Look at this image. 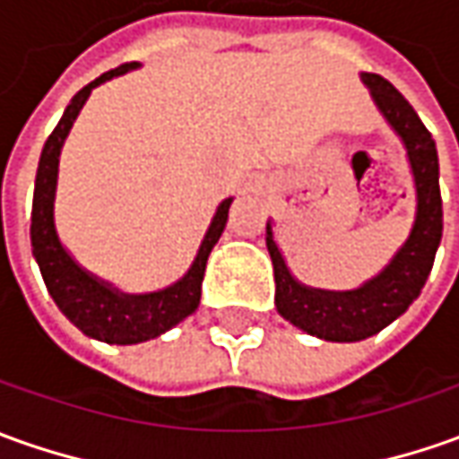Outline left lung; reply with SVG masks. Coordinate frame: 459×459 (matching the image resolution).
<instances>
[{
  "label": "left lung",
  "instance_id": "left-lung-1",
  "mask_svg": "<svg viewBox=\"0 0 459 459\" xmlns=\"http://www.w3.org/2000/svg\"><path fill=\"white\" fill-rule=\"evenodd\" d=\"M361 80L372 90L374 102L386 123L397 130L407 145L417 186V218L407 243L377 279L357 291H321L301 286L289 273L271 226H266L279 314L299 329L326 342H359L382 332L386 324L404 314L422 291L442 241L439 160L432 133L417 117L412 105L402 98L400 90L382 74L364 73Z\"/></svg>",
  "mask_w": 459,
  "mask_h": 459
}]
</instances>
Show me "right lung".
Returning <instances> with one entry per match:
<instances>
[{
	"mask_svg": "<svg viewBox=\"0 0 459 459\" xmlns=\"http://www.w3.org/2000/svg\"><path fill=\"white\" fill-rule=\"evenodd\" d=\"M138 62H125L120 67H115L110 73L100 74L98 80H92L85 85L73 102L67 105V110L62 115L57 127L52 130V135L47 138L42 155H39V168L34 178V201H32V226H30V238H32V254L39 264L42 279L49 296L55 299L59 311L73 321L80 332L87 336H95L100 342L108 344H138L148 342L152 336H160L170 326H176L178 321H183L188 314H193L201 304V286H204L205 261L211 255V248L216 246L221 233L226 229L229 221L230 198L218 205L213 223L205 233L201 251L195 255L190 271L173 286H168L163 291L143 296L120 294L110 289L108 283L98 281L95 276H90L74 264L70 254L62 248L55 230V188H57V165L62 143L67 138L74 117L80 115L85 100L90 92L117 74L135 70Z\"/></svg>",
	"mask_w": 459,
	"mask_h": 459,
	"instance_id": "obj_1",
	"label": "right lung"
}]
</instances>
